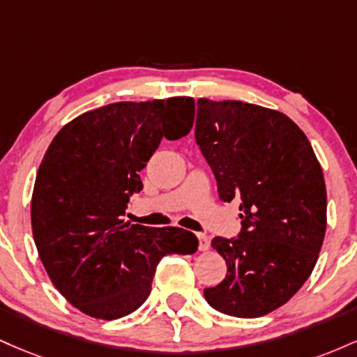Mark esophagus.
<instances>
[{
  "label": "esophagus",
  "mask_w": 357,
  "mask_h": 357,
  "mask_svg": "<svg viewBox=\"0 0 357 357\" xmlns=\"http://www.w3.org/2000/svg\"><path fill=\"white\" fill-rule=\"evenodd\" d=\"M197 239H199V250H200V251H207V250H209L211 241H209V238H207L206 234H202V232H199Z\"/></svg>",
  "instance_id": "1"
}]
</instances>
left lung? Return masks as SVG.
I'll return each instance as SVG.
<instances>
[{"mask_svg":"<svg viewBox=\"0 0 357 357\" xmlns=\"http://www.w3.org/2000/svg\"><path fill=\"white\" fill-rule=\"evenodd\" d=\"M195 142L219 199L239 200L238 238L212 239L227 275L204 297L215 310L255 319L282 307L307 282L327 226L322 168L288 116L241 101L199 99Z\"/></svg>","mask_w":357,"mask_h":357,"instance_id":"left-lung-1","label":"left lung"}]
</instances>
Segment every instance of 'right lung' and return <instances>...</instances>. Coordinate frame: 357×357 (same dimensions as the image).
Here are the masks:
<instances>
[{"mask_svg":"<svg viewBox=\"0 0 357 357\" xmlns=\"http://www.w3.org/2000/svg\"><path fill=\"white\" fill-rule=\"evenodd\" d=\"M194 99L113 102L67 123L37 172L31 229L52 283L75 308L114 320L148 298L167 255H192L199 241L180 227L125 222L139 172L162 138L194 123Z\"/></svg>","mask_w":357,"mask_h":357,"instance_id":"add662e5","label":"right lung"}]
</instances>
